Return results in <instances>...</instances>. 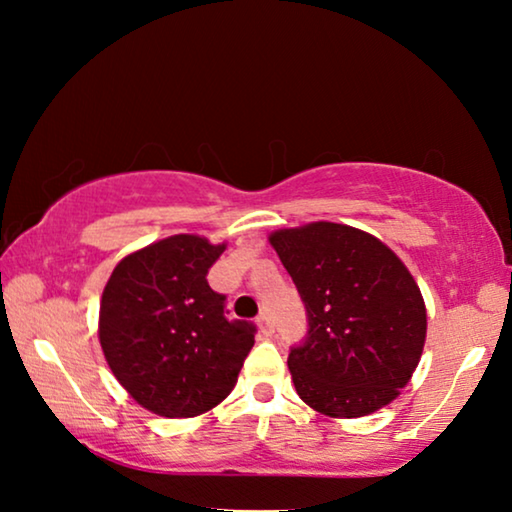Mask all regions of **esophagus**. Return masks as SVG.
I'll use <instances>...</instances> for the list:
<instances>
[{
	"mask_svg": "<svg viewBox=\"0 0 512 512\" xmlns=\"http://www.w3.org/2000/svg\"><path fill=\"white\" fill-rule=\"evenodd\" d=\"M257 325H259V332H262L264 336H273L275 334V325H273L271 316H266V314L257 316Z\"/></svg>",
	"mask_w": 512,
	"mask_h": 512,
	"instance_id": "esophagus-1",
	"label": "esophagus"
}]
</instances>
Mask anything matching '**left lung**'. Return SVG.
Wrapping results in <instances>:
<instances>
[{
  "mask_svg": "<svg viewBox=\"0 0 512 512\" xmlns=\"http://www.w3.org/2000/svg\"><path fill=\"white\" fill-rule=\"evenodd\" d=\"M307 309V334L289 352L300 400L329 418H361L391 404L418 368L427 309L402 259L341 223L273 232Z\"/></svg>",
  "mask_w": 512,
  "mask_h": 512,
  "instance_id": "1",
  "label": "left lung"
}]
</instances>
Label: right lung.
<instances>
[{
	"instance_id": "right-lung-1",
	"label": "right lung",
	"mask_w": 512,
	"mask_h": 512,
	"mask_svg": "<svg viewBox=\"0 0 512 512\" xmlns=\"http://www.w3.org/2000/svg\"><path fill=\"white\" fill-rule=\"evenodd\" d=\"M225 246L176 235L121 259L103 289L99 341L137 404L194 418L223 402L255 345V325L225 318L207 271Z\"/></svg>"
}]
</instances>
